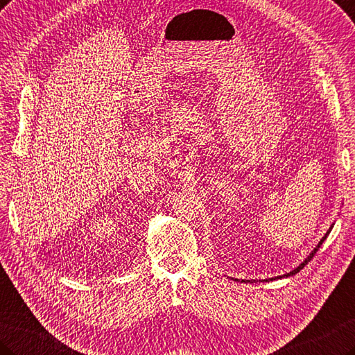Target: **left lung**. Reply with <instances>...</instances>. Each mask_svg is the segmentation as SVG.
Segmentation results:
<instances>
[{
    "instance_id": "obj_1",
    "label": "left lung",
    "mask_w": 355,
    "mask_h": 355,
    "mask_svg": "<svg viewBox=\"0 0 355 355\" xmlns=\"http://www.w3.org/2000/svg\"><path fill=\"white\" fill-rule=\"evenodd\" d=\"M331 229H332V226L329 227V231H328V232H326V235H324V237H323V239L320 240V243H318V245H317V248L314 249V251H312V252L309 254V257H308V259H306V260H304V261L302 263V265H300V266H298V268H297V269H294V270H291V272H289V274H284V275H280V279H282V277H289V275H294V274H297V272H300V270H302V269H303L304 266H306V265H308V263L311 261V259H312V257H314V255L317 254V251H318V248H320V246L323 245V241L326 240V237H328V234L331 232ZM277 279H279V277H277Z\"/></svg>"
}]
</instances>
